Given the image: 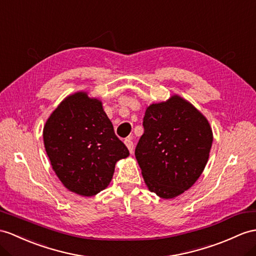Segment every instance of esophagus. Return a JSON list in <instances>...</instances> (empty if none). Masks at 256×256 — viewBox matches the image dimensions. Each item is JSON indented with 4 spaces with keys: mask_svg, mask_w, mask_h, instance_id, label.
I'll return each mask as SVG.
<instances>
[{
    "mask_svg": "<svg viewBox=\"0 0 256 256\" xmlns=\"http://www.w3.org/2000/svg\"><path fill=\"white\" fill-rule=\"evenodd\" d=\"M124 144H126V146L128 148L130 153H134V142H132V138H130V136L124 140Z\"/></svg>",
    "mask_w": 256,
    "mask_h": 256,
    "instance_id": "esophagus-1",
    "label": "esophagus"
}]
</instances>
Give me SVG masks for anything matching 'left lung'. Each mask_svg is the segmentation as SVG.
<instances>
[{
	"instance_id": "1",
	"label": "left lung",
	"mask_w": 256,
	"mask_h": 256,
	"mask_svg": "<svg viewBox=\"0 0 256 256\" xmlns=\"http://www.w3.org/2000/svg\"><path fill=\"white\" fill-rule=\"evenodd\" d=\"M134 155L148 190L163 198L182 194L201 176L213 143L210 124L178 96L152 104Z\"/></svg>"
}]
</instances>
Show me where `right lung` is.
I'll use <instances>...</instances> for the list:
<instances>
[{"mask_svg":"<svg viewBox=\"0 0 256 256\" xmlns=\"http://www.w3.org/2000/svg\"><path fill=\"white\" fill-rule=\"evenodd\" d=\"M43 141L62 184L84 196L106 188L116 162L129 155L102 103L84 92L74 93L58 105L43 128Z\"/></svg>","mask_w":256,"mask_h":256,"instance_id":"right-lung-1","label":"right lung"}]
</instances>
